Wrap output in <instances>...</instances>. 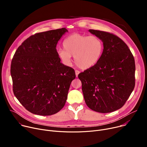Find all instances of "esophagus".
<instances>
[{"label": "esophagus", "instance_id": "esophagus-1", "mask_svg": "<svg viewBox=\"0 0 147 147\" xmlns=\"http://www.w3.org/2000/svg\"><path fill=\"white\" fill-rule=\"evenodd\" d=\"M75 73H76V77H78V75L79 74V73H80V71H78V70H76L75 71Z\"/></svg>", "mask_w": 147, "mask_h": 147}]
</instances>
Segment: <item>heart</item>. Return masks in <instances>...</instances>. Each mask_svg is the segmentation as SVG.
<instances>
[{
  "label": "heart",
  "mask_w": 147,
  "mask_h": 147,
  "mask_svg": "<svg viewBox=\"0 0 147 147\" xmlns=\"http://www.w3.org/2000/svg\"><path fill=\"white\" fill-rule=\"evenodd\" d=\"M64 49H59L57 55L66 65H70L71 56L76 65L81 69H88L99 60L103 50L102 40L96 36L74 34L67 37L63 43Z\"/></svg>",
  "instance_id": "b5f03b06"
}]
</instances>
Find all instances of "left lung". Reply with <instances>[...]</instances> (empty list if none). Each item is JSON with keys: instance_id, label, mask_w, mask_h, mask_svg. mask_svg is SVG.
<instances>
[{"instance_id": "1", "label": "left lung", "mask_w": 147, "mask_h": 147, "mask_svg": "<svg viewBox=\"0 0 147 147\" xmlns=\"http://www.w3.org/2000/svg\"><path fill=\"white\" fill-rule=\"evenodd\" d=\"M103 44L97 63L78 74L87 105L105 113L121 108L135 86V61L127 45L109 32L89 30Z\"/></svg>"}]
</instances>
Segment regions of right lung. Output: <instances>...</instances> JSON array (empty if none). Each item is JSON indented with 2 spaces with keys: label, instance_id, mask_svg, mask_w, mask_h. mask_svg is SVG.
Instances as JSON below:
<instances>
[{
  "label": "right lung",
  "instance_id": "right-lung-1",
  "mask_svg": "<svg viewBox=\"0 0 147 147\" xmlns=\"http://www.w3.org/2000/svg\"><path fill=\"white\" fill-rule=\"evenodd\" d=\"M67 32L62 28L35 34L14 53L10 69L13 92L32 113L52 115L66 103L76 74L73 69L60 62L56 47Z\"/></svg>",
  "mask_w": 147,
  "mask_h": 147
}]
</instances>
